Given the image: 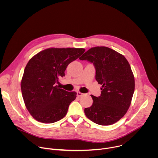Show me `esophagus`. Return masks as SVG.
Here are the masks:
<instances>
[{
	"mask_svg": "<svg viewBox=\"0 0 158 158\" xmlns=\"http://www.w3.org/2000/svg\"><path fill=\"white\" fill-rule=\"evenodd\" d=\"M83 93H81V92H77V96H78V97H81V96H83Z\"/></svg>",
	"mask_w": 158,
	"mask_h": 158,
	"instance_id": "obj_1",
	"label": "esophagus"
}]
</instances>
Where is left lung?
I'll return each mask as SVG.
<instances>
[{"instance_id": "obj_1", "label": "left lung", "mask_w": 158, "mask_h": 158, "mask_svg": "<svg viewBox=\"0 0 158 158\" xmlns=\"http://www.w3.org/2000/svg\"><path fill=\"white\" fill-rule=\"evenodd\" d=\"M79 59L93 64L96 80L102 85L100 96L91 95L93 103L85 108V116L99 125L114 124L126 113L134 91V77L128 61L106 47L91 48Z\"/></svg>"}]
</instances>
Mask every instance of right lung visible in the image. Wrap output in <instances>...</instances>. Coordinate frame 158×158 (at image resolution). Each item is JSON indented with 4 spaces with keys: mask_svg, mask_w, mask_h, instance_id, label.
Instances as JSON below:
<instances>
[{
    "mask_svg": "<svg viewBox=\"0 0 158 158\" xmlns=\"http://www.w3.org/2000/svg\"><path fill=\"white\" fill-rule=\"evenodd\" d=\"M84 51L82 48H50L39 52L28 62L21 91L26 106L35 119L53 123L66 115L77 93L59 88L56 84L65 76L67 65Z\"/></svg>",
    "mask_w": 158,
    "mask_h": 158,
    "instance_id": "obj_1",
    "label": "right lung"
}]
</instances>
